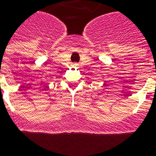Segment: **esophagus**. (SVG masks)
Listing matches in <instances>:
<instances>
[{
	"instance_id": "esophagus-1",
	"label": "esophagus",
	"mask_w": 156,
	"mask_h": 156,
	"mask_svg": "<svg viewBox=\"0 0 156 156\" xmlns=\"http://www.w3.org/2000/svg\"><path fill=\"white\" fill-rule=\"evenodd\" d=\"M73 66H74V67H78V63H74V64H73Z\"/></svg>"
}]
</instances>
